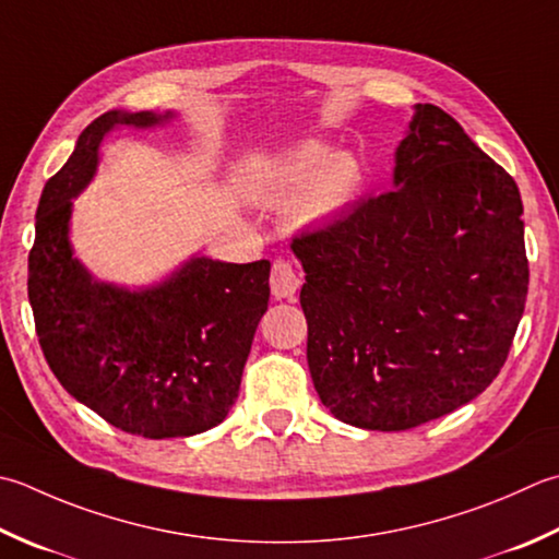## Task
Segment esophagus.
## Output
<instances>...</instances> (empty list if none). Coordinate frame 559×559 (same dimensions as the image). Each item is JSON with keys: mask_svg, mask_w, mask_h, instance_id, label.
Segmentation results:
<instances>
[{"mask_svg": "<svg viewBox=\"0 0 559 559\" xmlns=\"http://www.w3.org/2000/svg\"><path fill=\"white\" fill-rule=\"evenodd\" d=\"M302 286L300 273L295 271L286 259H276L271 266V293L276 298H293L298 288Z\"/></svg>", "mask_w": 559, "mask_h": 559, "instance_id": "esophagus-1", "label": "esophagus"}]
</instances>
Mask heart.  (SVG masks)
<instances>
[{
	"mask_svg": "<svg viewBox=\"0 0 559 559\" xmlns=\"http://www.w3.org/2000/svg\"><path fill=\"white\" fill-rule=\"evenodd\" d=\"M358 186L360 164L352 152L326 155L322 142H302L269 164L264 191L276 201L302 193L298 215L302 221H324L354 199Z\"/></svg>",
	"mask_w": 559,
	"mask_h": 559,
	"instance_id": "b5f03b06",
	"label": "heart"
}]
</instances>
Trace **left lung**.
Segmentation results:
<instances>
[{"label": "left lung", "instance_id": "left-lung-1", "mask_svg": "<svg viewBox=\"0 0 559 559\" xmlns=\"http://www.w3.org/2000/svg\"><path fill=\"white\" fill-rule=\"evenodd\" d=\"M414 108L395 189L290 245L317 395L368 431L414 429L485 392L528 295L516 181L439 106Z\"/></svg>", "mask_w": 559, "mask_h": 559}]
</instances>
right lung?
Masks as SVG:
<instances>
[{
  "label": "right lung",
  "mask_w": 559,
  "mask_h": 559,
  "mask_svg": "<svg viewBox=\"0 0 559 559\" xmlns=\"http://www.w3.org/2000/svg\"><path fill=\"white\" fill-rule=\"evenodd\" d=\"M169 118L108 111L92 120L40 193L28 254V300L55 378L116 429L145 439L193 436L227 417L269 308L266 259L193 257L159 286L128 290L94 281L74 257L72 199L96 174L104 135Z\"/></svg>",
  "instance_id": "1"
}]
</instances>
